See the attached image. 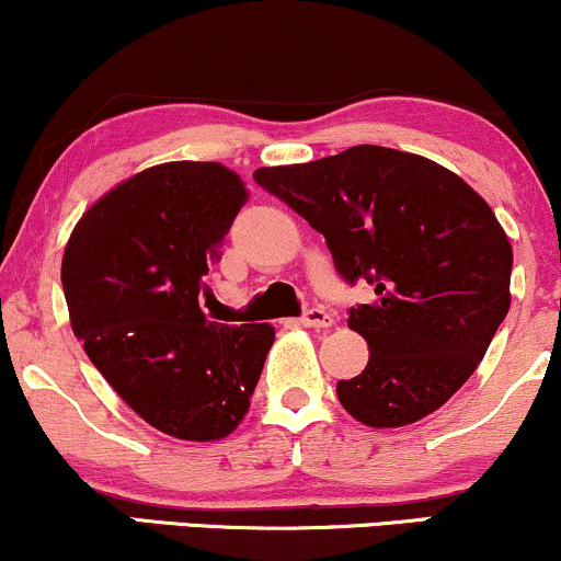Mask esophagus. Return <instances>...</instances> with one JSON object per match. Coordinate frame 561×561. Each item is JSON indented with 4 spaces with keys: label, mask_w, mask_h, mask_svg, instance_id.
I'll list each match as a JSON object with an SVG mask.
<instances>
[{
    "label": "esophagus",
    "mask_w": 561,
    "mask_h": 561,
    "mask_svg": "<svg viewBox=\"0 0 561 561\" xmlns=\"http://www.w3.org/2000/svg\"><path fill=\"white\" fill-rule=\"evenodd\" d=\"M302 327H313V329H329L334 323V316L323 308H308L306 313L300 316Z\"/></svg>",
    "instance_id": "obj_1"
}]
</instances>
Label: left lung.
<instances>
[{"label":"left lung","instance_id":"obj_1","mask_svg":"<svg viewBox=\"0 0 561 561\" xmlns=\"http://www.w3.org/2000/svg\"><path fill=\"white\" fill-rule=\"evenodd\" d=\"M253 180L327 238L347 285L366 279L376 293L350 308L370 355L336 383L342 408L374 428L442 408L510 310L512 245L489 204L436 161L383 146L261 167Z\"/></svg>","mask_w":561,"mask_h":561}]
</instances>
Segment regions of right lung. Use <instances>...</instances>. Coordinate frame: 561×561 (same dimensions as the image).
<instances>
[{
  "instance_id": "obj_1",
  "label": "right lung",
  "mask_w": 561,
  "mask_h": 561,
  "mask_svg": "<svg viewBox=\"0 0 561 561\" xmlns=\"http://www.w3.org/2000/svg\"><path fill=\"white\" fill-rule=\"evenodd\" d=\"M248 201L216 161H170L125 180L72 229L62 289L85 355L130 408L174 438L238 428L274 345L268 323L208 321L198 306Z\"/></svg>"
}]
</instances>
